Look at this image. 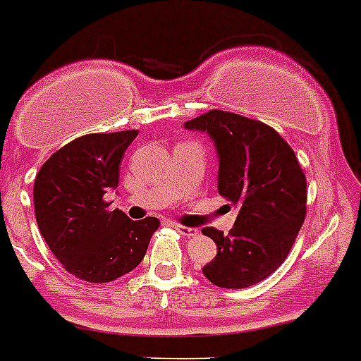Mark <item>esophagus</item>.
Masks as SVG:
<instances>
[{
	"label": "esophagus",
	"instance_id": "obj_1",
	"mask_svg": "<svg viewBox=\"0 0 361 361\" xmlns=\"http://www.w3.org/2000/svg\"><path fill=\"white\" fill-rule=\"evenodd\" d=\"M173 228H177L178 232L183 233V235H186V237H193V235H197V230H195V228L183 226V224H177V223L173 224Z\"/></svg>",
	"mask_w": 361,
	"mask_h": 361
}]
</instances>
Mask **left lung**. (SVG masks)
<instances>
[{
    "label": "left lung",
    "instance_id": "obj_1",
    "mask_svg": "<svg viewBox=\"0 0 361 361\" xmlns=\"http://www.w3.org/2000/svg\"><path fill=\"white\" fill-rule=\"evenodd\" d=\"M184 128L212 138L217 192L237 206L226 235L202 230L217 245L202 274L221 288L263 281L286 259L307 214V178L294 151L270 126L228 111H208Z\"/></svg>",
    "mask_w": 361,
    "mask_h": 361
}]
</instances>
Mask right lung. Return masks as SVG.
<instances>
[{
	"label": "right lung",
	"instance_id": "right-lung-1",
	"mask_svg": "<svg viewBox=\"0 0 361 361\" xmlns=\"http://www.w3.org/2000/svg\"><path fill=\"white\" fill-rule=\"evenodd\" d=\"M137 135H84L58 149L34 180L39 232L63 269L84 281L107 283L137 269L159 228L157 217L131 221L104 201L118 186L122 155Z\"/></svg>",
	"mask_w": 361,
	"mask_h": 361
}]
</instances>
